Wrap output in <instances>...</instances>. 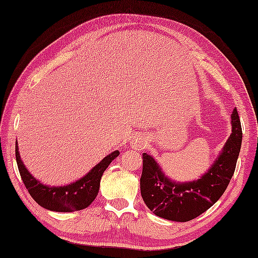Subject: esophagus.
Instances as JSON below:
<instances>
[{"label":"esophagus","instance_id":"34e87169","mask_svg":"<svg viewBox=\"0 0 258 258\" xmlns=\"http://www.w3.org/2000/svg\"><path fill=\"white\" fill-rule=\"evenodd\" d=\"M132 146H133V148L136 149V151H142V149H144L146 146V141L143 136H136L134 142L132 143Z\"/></svg>","mask_w":258,"mask_h":258}]
</instances>
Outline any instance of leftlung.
<instances>
[{
  "instance_id": "8db88e82",
  "label": "left lung",
  "mask_w": 258,
  "mask_h": 258,
  "mask_svg": "<svg viewBox=\"0 0 258 258\" xmlns=\"http://www.w3.org/2000/svg\"><path fill=\"white\" fill-rule=\"evenodd\" d=\"M232 133L210 168L199 179L178 182L165 175L152 155L143 154L141 194L155 215L176 222L199 217L224 194L234 173L242 145V127L236 109L231 115Z\"/></svg>"
}]
</instances>
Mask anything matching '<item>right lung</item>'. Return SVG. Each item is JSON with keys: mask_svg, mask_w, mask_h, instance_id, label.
Returning <instances> with one entry per match:
<instances>
[{"mask_svg": "<svg viewBox=\"0 0 258 258\" xmlns=\"http://www.w3.org/2000/svg\"><path fill=\"white\" fill-rule=\"evenodd\" d=\"M119 155L118 151L112 152L99 164L75 182L66 185H47L37 180L24 165L20 155L19 144L15 143V156L22 180L33 199L49 211L74 212L88 208L97 198L102 175Z\"/></svg>", "mask_w": 258, "mask_h": 258, "instance_id": "add662e5", "label": "right lung"}]
</instances>
